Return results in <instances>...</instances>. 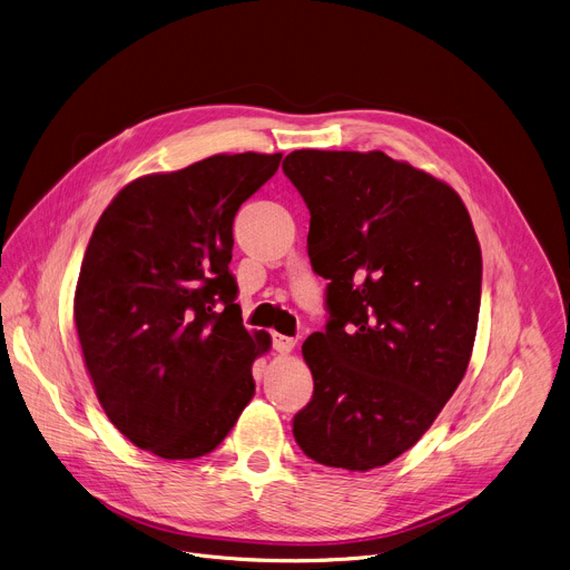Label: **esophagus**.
Here are the masks:
<instances>
[{"mask_svg": "<svg viewBox=\"0 0 570 570\" xmlns=\"http://www.w3.org/2000/svg\"><path fill=\"white\" fill-rule=\"evenodd\" d=\"M294 345H296V341L289 336H281V333H276L274 336V350L281 354H289L294 350Z\"/></svg>", "mask_w": 570, "mask_h": 570, "instance_id": "1", "label": "esophagus"}]
</instances>
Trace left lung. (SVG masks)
Returning <instances> with one entry per match:
<instances>
[{
    "mask_svg": "<svg viewBox=\"0 0 570 570\" xmlns=\"http://www.w3.org/2000/svg\"><path fill=\"white\" fill-rule=\"evenodd\" d=\"M283 170L311 212L313 269L328 281L326 328L301 347L315 391L294 440L320 464L375 470L423 438L470 365L476 232L449 184L384 151L298 149Z\"/></svg>",
    "mask_w": 570,
    "mask_h": 570,
    "instance_id": "left-lung-1",
    "label": "left lung"
}]
</instances>
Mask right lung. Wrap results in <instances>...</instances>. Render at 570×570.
Wrapping results in <instances>:
<instances>
[{
    "label": "right lung",
    "mask_w": 570,
    "mask_h": 570,
    "mask_svg": "<svg viewBox=\"0 0 570 570\" xmlns=\"http://www.w3.org/2000/svg\"><path fill=\"white\" fill-rule=\"evenodd\" d=\"M283 154H216L126 184L100 214L73 320L100 407L165 460L212 453L255 395L272 336L242 322L232 223Z\"/></svg>",
    "instance_id": "right-lung-1"
}]
</instances>
